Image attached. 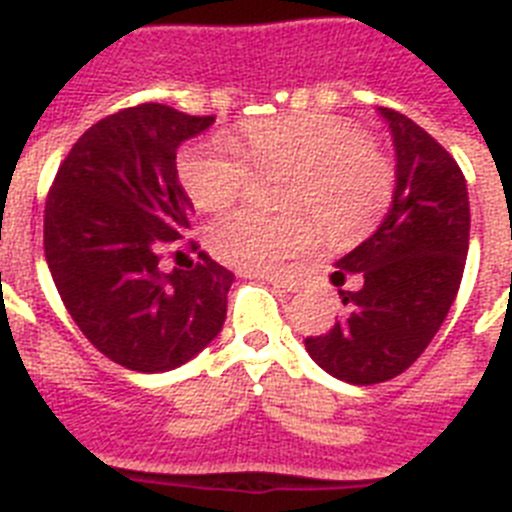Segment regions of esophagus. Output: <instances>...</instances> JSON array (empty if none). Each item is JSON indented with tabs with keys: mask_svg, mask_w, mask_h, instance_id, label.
I'll return each mask as SVG.
<instances>
[{
	"mask_svg": "<svg viewBox=\"0 0 512 512\" xmlns=\"http://www.w3.org/2000/svg\"><path fill=\"white\" fill-rule=\"evenodd\" d=\"M262 280H267V283L275 285V288L288 290V293H296V290H298V283H296V280L285 278V275H262Z\"/></svg>",
	"mask_w": 512,
	"mask_h": 512,
	"instance_id": "esophagus-1",
	"label": "esophagus"
}]
</instances>
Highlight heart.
Segmentation results:
<instances>
[{
    "mask_svg": "<svg viewBox=\"0 0 512 512\" xmlns=\"http://www.w3.org/2000/svg\"><path fill=\"white\" fill-rule=\"evenodd\" d=\"M237 142L239 147L227 137H209L178 155L181 186L201 211L216 214L239 199L250 181L247 162L260 173H290L285 209L316 214L326 234L339 242L365 237L393 204V163L342 117L311 112L252 122L242 127ZM316 234L308 216L265 219L237 211L211 224L206 242L227 265L267 273L285 257L308 250Z\"/></svg>",
    "mask_w": 512,
    "mask_h": 512,
    "instance_id": "obj_1",
    "label": "heart"
}]
</instances>
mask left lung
<instances>
[{"label": "left lung", "mask_w": 512, "mask_h": 512, "mask_svg": "<svg viewBox=\"0 0 512 512\" xmlns=\"http://www.w3.org/2000/svg\"><path fill=\"white\" fill-rule=\"evenodd\" d=\"M395 147V196L380 227L336 262L331 283L344 316L306 349L321 370L352 385L405 372L431 344L457 298L469 250L467 181L457 160L395 109H377Z\"/></svg>", "instance_id": "obj_1"}]
</instances>
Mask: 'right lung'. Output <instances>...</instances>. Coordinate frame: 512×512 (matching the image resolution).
I'll list each match as a JSON object with an SVG mask.
<instances>
[{
	"instance_id": "add662e5",
	"label": "right lung",
	"mask_w": 512,
	"mask_h": 512,
	"mask_svg": "<svg viewBox=\"0 0 512 512\" xmlns=\"http://www.w3.org/2000/svg\"><path fill=\"white\" fill-rule=\"evenodd\" d=\"M211 124L165 104L109 114L78 137L45 201V260L63 306L127 370L186 365L227 319V267L199 252L191 270H160L193 219L176 150Z\"/></svg>"
}]
</instances>
